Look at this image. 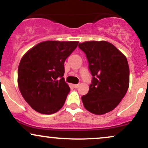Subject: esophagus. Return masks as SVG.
Returning <instances> with one entry per match:
<instances>
[{"mask_svg":"<svg viewBox=\"0 0 148 148\" xmlns=\"http://www.w3.org/2000/svg\"><path fill=\"white\" fill-rule=\"evenodd\" d=\"M79 86V84H74L73 85V88H77Z\"/></svg>","mask_w":148,"mask_h":148,"instance_id":"34e87169","label":"esophagus"}]
</instances>
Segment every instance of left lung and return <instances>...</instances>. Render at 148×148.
Masks as SVG:
<instances>
[{"label":"left lung","mask_w":148,"mask_h":148,"mask_svg":"<svg viewBox=\"0 0 148 148\" xmlns=\"http://www.w3.org/2000/svg\"><path fill=\"white\" fill-rule=\"evenodd\" d=\"M86 54L92 74L89 91L82 96L86 109L96 115L112 111L127 93L130 68L126 57L114 45L106 41L79 43Z\"/></svg>","instance_id":"obj_1"}]
</instances>
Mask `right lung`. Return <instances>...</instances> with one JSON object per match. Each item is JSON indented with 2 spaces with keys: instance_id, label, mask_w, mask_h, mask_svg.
Returning <instances> with one entry per match:
<instances>
[{
  "instance_id": "1",
  "label": "right lung",
  "mask_w": 148,
  "mask_h": 148,
  "mask_svg": "<svg viewBox=\"0 0 148 148\" xmlns=\"http://www.w3.org/2000/svg\"><path fill=\"white\" fill-rule=\"evenodd\" d=\"M79 42L46 41L30 49L20 61L18 85L35 111L52 114L63 106L70 91L63 78L64 63Z\"/></svg>"
}]
</instances>
